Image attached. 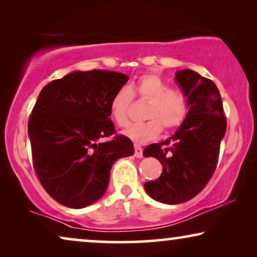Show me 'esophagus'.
<instances>
[{"label": "esophagus", "instance_id": "esophagus-1", "mask_svg": "<svg viewBox=\"0 0 257 257\" xmlns=\"http://www.w3.org/2000/svg\"><path fill=\"white\" fill-rule=\"evenodd\" d=\"M135 156L137 158H143V149H142V146L135 145Z\"/></svg>", "mask_w": 257, "mask_h": 257}]
</instances>
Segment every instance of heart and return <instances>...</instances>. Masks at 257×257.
Returning <instances> with one entry per match:
<instances>
[{
  "label": "heart",
  "mask_w": 257,
  "mask_h": 257,
  "mask_svg": "<svg viewBox=\"0 0 257 257\" xmlns=\"http://www.w3.org/2000/svg\"><path fill=\"white\" fill-rule=\"evenodd\" d=\"M133 93L144 100H149L145 118L149 120L133 124L124 135L137 144H145L156 139L165 130L180 126L187 114V99L180 91L171 89L166 80L156 73H146L137 80L132 90L120 87L110 103V114L115 124L125 126L128 122V108Z\"/></svg>",
  "instance_id": "b5f03b06"
}]
</instances>
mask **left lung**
Wrapping results in <instances>:
<instances>
[{
	"label": "left lung",
	"mask_w": 257,
	"mask_h": 257,
	"mask_svg": "<svg viewBox=\"0 0 257 257\" xmlns=\"http://www.w3.org/2000/svg\"><path fill=\"white\" fill-rule=\"evenodd\" d=\"M175 80L187 99L186 118L173 136L144 151V156L157 158L163 165V173L147 181L145 191L167 205L188 201L205 188L215 171L227 128L221 94L212 80L189 69L177 71Z\"/></svg>",
	"instance_id": "left-lung-1"
}]
</instances>
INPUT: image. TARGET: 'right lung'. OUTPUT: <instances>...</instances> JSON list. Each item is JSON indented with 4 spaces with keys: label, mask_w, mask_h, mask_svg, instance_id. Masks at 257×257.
I'll list each match as a JSON object with an SVG mask.
<instances>
[{
    "label": "right lung",
    "mask_w": 257,
    "mask_h": 257,
    "mask_svg": "<svg viewBox=\"0 0 257 257\" xmlns=\"http://www.w3.org/2000/svg\"><path fill=\"white\" fill-rule=\"evenodd\" d=\"M128 77L106 70L72 71L42 89L28 122L36 174L63 206L84 208L106 192L112 165L135 147L115 133L110 103Z\"/></svg>",
    "instance_id": "1"
}]
</instances>
